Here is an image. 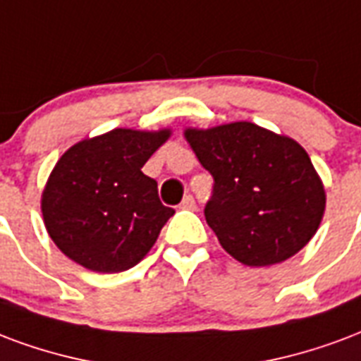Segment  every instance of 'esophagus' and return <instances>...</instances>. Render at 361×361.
<instances>
[{
  "label": "esophagus",
  "instance_id": "34e87169",
  "mask_svg": "<svg viewBox=\"0 0 361 361\" xmlns=\"http://www.w3.org/2000/svg\"><path fill=\"white\" fill-rule=\"evenodd\" d=\"M180 208H183V210H195V208H197V202H195V199L191 195H188V197H183Z\"/></svg>",
  "mask_w": 361,
  "mask_h": 361
}]
</instances>
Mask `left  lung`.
<instances>
[{
    "label": "left lung",
    "mask_w": 361,
    "mask_h": 361,
    "mask_svg": "<svg viewBox=\"0 0 361 361\" xmlns=\"http://www.w3.org/2000/svg\"><path fill=\"white\" fill-rule=\"evenodd\" d=\"M185 140L214 178L207 224L245 266L285 262L316 235L325 188L295 140L252 124L185 128Z\"/></svg>",
    "instance_id": "obj_1"
}]
</instances>
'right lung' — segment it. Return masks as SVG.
I'll list each match as a JSON object with an SVG mask.
<instances>
[{
  "mask_svg": "<svg viewBox=\"0 0 361 361\" xmlns=\"http://www.w3.org/2000/svg\"><path fill=\"white\" fill-rule=\"evenodd\" d=\"M172 135L116 128L72 145L42 193L47 233L72 262L99 274L140 264L173 214L159 199L157 181L141 172Z\"/></svg>",
  "mask_w": 361,
  "mask_h": 361,
  "instance_id": "right-lung-1",
  "label": "right lung"
}]
</instances>
